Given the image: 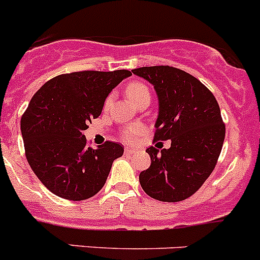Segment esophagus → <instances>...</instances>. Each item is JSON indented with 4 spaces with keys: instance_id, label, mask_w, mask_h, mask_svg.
<instances>
[{
    "instance_id": "esophagus-1",
    "label": "esophagus",
    "mask_w": 260,
    "mask_h": 260,
    "mask_svg": "<svg viewBox=\"0 0 260 260\" xmlns=\"http://www.w3.org/2000/svg\"><path fill=\"white\" fill-rule=\"evenodd\" d=\"M124 154H125V156H131V155H132V154H135V150L129 149V147H125Z\"/></svg>"
}]
</instances>
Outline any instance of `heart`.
Instances as JSON below:
<instances>
[{
  "label": "heart",
  "mask_w": 260,
  "mask_h": 260,
  "mask_svg": "<svg viewBox=\"0 0 260 260\" xmlns=\"http://www.w3.org/2000/svg\"><path fill=\"white\" fill-rule=\"evenodd\" d=\"M125 93L133 104H137L142 99H150L149 88H147L146 84L141 83V82H131L125 88ZM109 101H110V99H108L106 103H109ZM144 132L145 128L141 124H133L123 132V138L127 142H135L137 137H140Z\"/></svg>",
  "instance_id": "obj_1"
}]
</instances>
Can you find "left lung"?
Returning a JSON list of instances; mask_svg holds the SVG:
<instances>
[{"instance_id":"obj_1","label":"left lung","mask_w":260,"mask_h":260,"mask_svg":"<svg viewBox=\"0 0 260 260\" xmlns=\"http://www.w3.org/2000/svg\"><path fill=\"white\" fill-rule=\"evenodd\" d=\"M132 73L150 82L157 93L154 141L171 140L169 149H146L151 166L140 173L141 187L155 200H185L212 174L222 151L225 125L219 105L198 78L177 68L142 67Z\"/></svg>"}]
</instances>
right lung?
Here are the masks:
<instances>
[{"label": "right lung", "instance_id": "right-lung-1", "mask_svg": "<svg viewBox=\"0 0 260 260\" xmlns=\"http://www.w3.org/2000/svg\"><path fill=\"white\" fill-rule=\"evenodd\" d=\"M129 75L125 69L60 74L31 97L20 120L25 156L52 193L81 201L104 187L113 161L124 149L111 141L92 149L83 132L100 116L114 87Z\"/></svg>", "mask_w": 260, "mask_h": 260}]
</instances>
